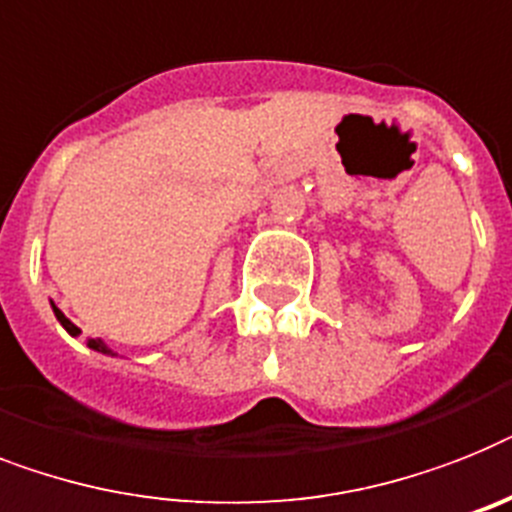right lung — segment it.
Here are the masks:
<instances>
[{
    "instance_id": "add662e5",
    "label": "right lung",
    "mask_w": 512,
    "mask_h": 512,
    "mask_svg": "<svg viewBox=\"0 0 512 512\" xmlns=\"http://www.w3.org/2000/svg\"><path fill=\"white\" fill-rule=\"evenodd\" d=\"M52 311H54V316H57V322L67 329V335H73V337L80 335V329L75 327V324L70 322V319H67V316L62 314V311H59V308L54 306V303H52ZM88 348L96 350V353H104V356H114V350L107 348V342L99 340V337H88Z\"/></svg>"
}]
</instances>
